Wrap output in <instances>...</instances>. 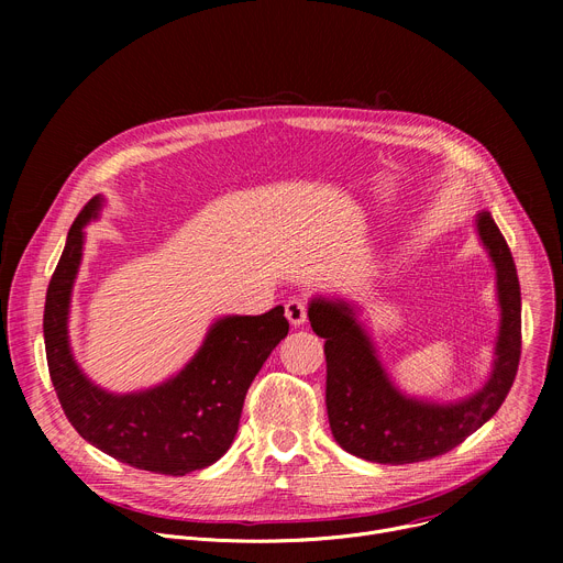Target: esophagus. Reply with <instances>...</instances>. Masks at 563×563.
Instances as JSON below:
<instances>
[{
    "mask_svg": "<svg viewBox=\"0 0 563 563\" xmlns=\"http://www.w3.org/2000/svg\"><path fill=\"white\" fill-rule=\"evenodd\" d=\"M285 317L289 319L291 327H303L308 319V303L303 299H289L285 303Z\"/></svg>",
    "mask_w": 563,
    "mask_h": 563,
    "instance_id": "34e87169",
    "label": "esophagus"
}]
</instances>
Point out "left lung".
I'll use <instances>...</instances> for the list:
<instances>
[{
    "label": "left lung",
    "instance_id": "8db88e82",
    "mask_svg": "<svg viewBox=\"0 0 563 563\" xmlns=\"http://www.w3.org/2000/svg\"><path fill=\"white\" fill-rule=\"evenodd\" d=\"M477 232L497 276L501 310L495 363L486 386L454 404L401 395L380 367L374 344L344 301L312 299V331L327 340V410L338 445L374 463H418L448 454L488 422L507 399L520 363V283L516 262L490 212L477 214Z\"/></svg>",
    "mask_w": 563,
    "mask_h": 563
}]
</instances>
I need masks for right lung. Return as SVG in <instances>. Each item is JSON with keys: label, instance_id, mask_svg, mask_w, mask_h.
Here are the masks:
<instances>
[{"label": "right lung", "instance_id": "1", "mask_svg": "<svg viewBox=\"0 0 563 563\" xmlns=\"http://www.w3.org/2000/svg\"><path fill=\"white\" fill-rule=\"evenodd\" d=\"M100 205V196L91 198L73 221L47 287L43 333L52 386L70 424L93 448L139 470L185 477L230 450L251 383L287 338L289 321L283 306L257 317H223L191 363L162 386L130 395L93 386L70 353L68 310L84 225L98 217Z\"/></svg>", "mask_w": 563, "mask_h": 563}]
</instances>
